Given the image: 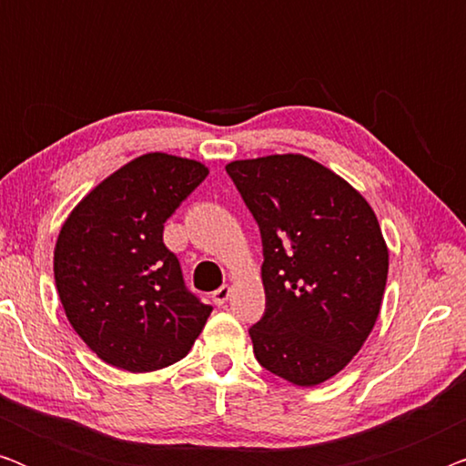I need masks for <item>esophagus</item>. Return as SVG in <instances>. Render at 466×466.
I'll return each instance as SVG.
<instances>
[{"mask_svg": "<svg viewBox=\"0 0 466 466\" xmlns=\"http://www.w3.org/2000/svg\"><path fill=\"white\" fill-rule=\"evenodd\" d=\"M228 297H231V286L225 284V286H220L218 290H214L212 301H214L216 305H225V303L228 301Z\"/></svg>", "mask_w": 466, "mask_h": 466, "instance_id": "34e87169", "label": "esophagus"}]
</instances>
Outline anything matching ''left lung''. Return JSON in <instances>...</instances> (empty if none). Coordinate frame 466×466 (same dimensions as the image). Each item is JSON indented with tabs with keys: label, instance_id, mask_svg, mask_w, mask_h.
I'll use <instances>...</instances> for the list:
<instances>
[{
	"label": "left lung",
	"instance_id": "1",
	"mask_svg": "<svg viewBox=\"0 0 466 466\" xmlns=\"http://www.w3.org/2000/svg\"><path fill=\"white\" fill-rule=\"evenodd\" d=\"M263 239L265 316L254 356L295 386L341 371L367 341L388 279V246L365 197L303 155L227 165Z\"/></svg>",
	"mask_w": 466,
	"mask_h": 466
}]
</instances>
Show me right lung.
Masks as SVG:
<instances>
[{
  "label": "right lung",
  "instance_id": "1",
  "mask_svg": "<svg viewBox=\"0 0 466 466\" xmlns=\"http://www.w3.org/2000/svg\"><path fill=\"white\" fill-rule=\"evenodd\" d=\"M208 174L193 158L148 152L99 182L63 222L56 292L69 324L107 365L169 367L206 327L212 305L187 290L163 225Z\"/></svg>",
  "mask_w": 466,
  "mask_h": 466
}]
</instances>
